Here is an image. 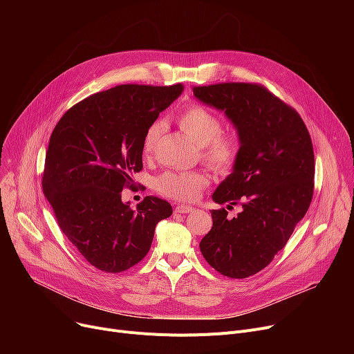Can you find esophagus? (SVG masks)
Masks as SVG:
<instances>
[{
  "label": "esophagus",
  "mask_w": 354,
  "mask_h": 354,
  "mask_svg": "<svg viewBox=\"0 0 354 354\" xmlns=\"http://www.w3.org/2000/svg\"><path fill=\"white\" fill-rule=\"evenodd\" d=\"M194 211V207H189V205H178L175 208V212L178 214H189Z\"/></svg>",
  "instance_id": "obj_1"
}]
</instances>
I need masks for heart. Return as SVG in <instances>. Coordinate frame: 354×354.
I'll return each instance as SVG.
<instances>
[{
  "mask_svg": "<svg viewBox=\"0 0 354 354\" xmlns=\"http://www.w3.org/2000/svg\"><path fill=\"white\" fill-rule=\"evenodd\" d=\"M176 123L191 142L201 149V156L211 169L227 174L235 166L241 149L239 138L231 132H222V123L212 111L199 104H191L176 115ZM160 135V122H155L146 130L143 138L145 156L153 153ZM207 183L208 178L201 172L167 171L156 178L155 188L165 196L192 201Z\"/></svg>",
  "mask_w": 354,
  "mask_h": 354,
  "instance_id": "1",
  "label": "heart"
}]
</instances>
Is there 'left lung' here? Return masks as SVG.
<instances>
[{
    "instance_id": "1",
    "label": "left lung",
    "mask_w": 354,
    "mask_h": 354,
    "mask_svg": "<svg viewBox=\"0 0 354 354\" xmlns=\"http://www.w3.org/2000/svg\"><path fill=\"white\" fill-rule=\"evenodd\" d=\"M203 104L224 111L234 124L239 156L212 199L239 203L236 216L212 209V228L199 248L222 275L247 278L266 268L304 218L314 189V153L297 111L261 84L219 83L194 87Z\"/></svg>"
}]
</instances>
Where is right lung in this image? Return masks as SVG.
<instances>
[{"label":"right lung","mask_w":354,"mask_h":354,"mask_svg":"<svg viewBox=\"0 0 354 354\" xmlns=\"http://www.w3.org/2000/svg\"><path fill=\"white\" fill-rule=\"evenodd\" d=\"M183 86L122 84L74 104L55 124L43 191L70 243L100 271L122 272L151 250L169 202L146 196L136 209L122 201L142 171L143 138Z\"/></svg>","instance_id":"obj_1"}]
</instances>
